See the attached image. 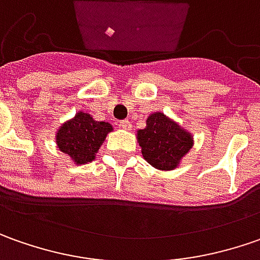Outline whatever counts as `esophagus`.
<instances>
[{
    "label": "esophagus",
    "mask_w": 260,
    "mask_h": 260,
    "mask_svg": "<svg viewBox=\"0 0 260 260\" xmlns=\"http://www.w3.org/2000/svg\"><path fill=\"white\" fill-rule=\"evenodd\" d=\"M119 126H121L122 129H126V131H129L131 128H132V123H131L128 119H125V121H121L119 122Z\"/></svg>",
    "instance_id": "esophagus-1"
}]
</instances>
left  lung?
<instances>
[{
  "mask_svg": "<svg viewBox=\"0 0 260 260\" xmlns=\"http://www.w3.org/2000/svg\"><path fill=\"white\" fill-rule=\"evenodd\" d=\"M145 122L137 131L144 159L159 171L175 170L194 145L192 134L162 112L151 113Z\"/></svg>",
  "mask_w": 260,
  "mask_h": 260,
  "instance_id": "8db88e82",
  "label": "left lung"
}]
</instances>
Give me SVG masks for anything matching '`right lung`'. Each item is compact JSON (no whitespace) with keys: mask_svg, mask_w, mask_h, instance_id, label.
I'll list each match as a JSON object with an SVG mask.
<instances>
[{"mask_svg":"<svg viewBox=\"0 0 260 260\" xmlns=\"http://www.w3.org/2000/svg\"><path fill=\"white\" fill-rule=\"evenodd\" d=\"M113 131L109 122L94 121L90 113L79 111L63 122L56 132V145L76 166L92 162L108 134Z\"/></svg>","mask_w":260,"mask_h":260,"instance_id":"1","label":"right lung"}]
</instances>
